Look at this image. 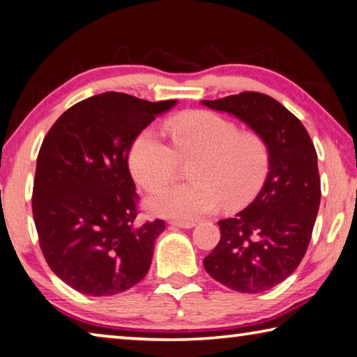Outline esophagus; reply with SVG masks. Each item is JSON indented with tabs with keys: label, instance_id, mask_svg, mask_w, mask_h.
Returning a JSON list of instances; mask_svg holds the SVG:
<instances>
[{
	"label": "esophagus",
	"instance_id": "34e87169",
	"mask_svg": "<svg viewBox=\"0 0 357 357\" xmlns=\"http://www.w3.org/2000/svg\"><path fill=\"white\" fill-rule=\"evenodd\" d=\"M172 225L178 228H193L197 223L195 222H172Z\"/></svg>",
	"mask_w": 357,
	"mask_h": 357
}]
</instances>
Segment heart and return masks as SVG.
<instances>
[{
    "label": "heart",
    "mask_w": 357,
    "mask_h": 357,
    "mask_svg": "<svg viewBox=\"0 0 357 357\" xmlns=\"http://www.w3.org/2000/svg\"><path fill=\"white\" fill-rule=\"evenodd\" d=\"M165 130L172 146L154 128L143 129L129 151V168L142 189L154 192L170 183L179 159H193L190 184L162 189L146 200L151 214L193 222L222 204L238 211L261 190L269 173L268 144L253 132L211 112H189L170 118Z\"/></svg>",
    "instance_id": "heart-1"
}]
</instances>
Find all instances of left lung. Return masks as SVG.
I'll return each instance as SVG.
<instances>
[{
	"mask_svg": "<svg viewBox=\"0 0 357 357\" xmlns=\"http://www.w3.org/2000/svg\"><path fill=\"white\" fill-rule=\"evenodd\" d=\"M243 121L268 144L269 173L249 206L219 220L208 274L239 293H261L294 273L309 247L321 198L317 151L301 121L261 93L202 100Z\"/></svg>",
	"mask_w": 357,
	"mask_h": 357,
	"instance_id": "8db88e82",
	"label": "left lung"
}]
</instances>
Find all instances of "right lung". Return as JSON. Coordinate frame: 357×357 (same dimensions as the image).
I'll return each instance as SVG.
<instances>
[{
	"instance_id": "right-lung-1",
	"label": "right lung",
	"mask_w": 357,
	"mask_h": 357,
	"mask_svg": "<svg viewBox=\"0 0 357 357\" xmlns=\"http://www.w3.org/2000/svg\"><path fill=\"white\" fill-rule=\"evenodd\" d=\"M178 100L148 102L124 93L93 96L64 112L38 155L33 215L50 269L88 296L137 285L153 261L164 220L137 225L132 143Z\"/></svg>"
}]
</instances>
